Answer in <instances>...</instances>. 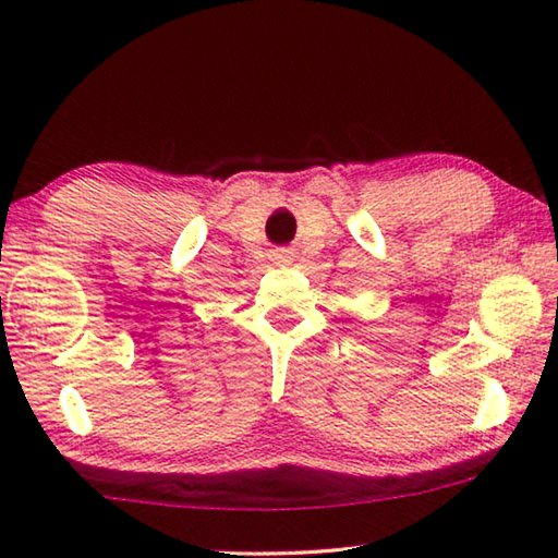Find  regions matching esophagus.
<instances>
[{"label":"esophagus","instance_id":"34e87169","mask_svg":"<svg viewBox=\"0 0 558 558\" xmlns=\"http://www.w3.org/2000/svg\"><path fill=\"white\" fill-rule=\"evenodd\" d=\"M292 258H295V256H292L290 248H276L270 253V260L278 263V266H290Z\"/></svg>","mask_w":558,"mask_h":558}]
</instances>
